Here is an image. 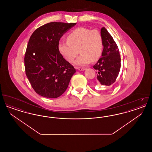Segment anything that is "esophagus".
<instances>
[{
  "label": "esophagus",
  "mask_w": 152,
  "mask_h": 152,
  "mask_svg": "<svg viewBox=\"0 0 152 152\" xmlns=\"http://www.w3.org/2000/svg\"><path fill=\"white\" fill-rule=\"evenodd\" d=\"M77 69L78 70L80 71H84V70L86 69L85 68H83V67H78V68H77Z\"/></svg>",
  "instance_id": "esophagus-1"
}]
</instances>
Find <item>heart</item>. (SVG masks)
<instances>
[{"label":"heart","instance_id":"heart-1","mask_svg":"<svg viewBox=\"0 0 152 152\" xmlns=\"http://www.w3.org/2000/svg\"><path fill=\"white\" fill-rule=\"evenodd\" d=\"M58 50L65 60L72 63L79 54L75 64L85 65L100 58L103 50V40L97 29L79 27L72 31L67 36L66 42H60Z\"/></svg>","mask_w":152,"mask_h":152}]
</instances>
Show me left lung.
Wrapping results in <instances>:
<instances>
[{
  "label": "left lung",
  "mask_w": 152,
  "mask_h": 152,
  "mask_svg": "<svg viewBox=\"0 0 152 152\" xmlns=\"http://www.w3.org/2000/svg\"><path fill=\"white\" fill-rule=\"evenodd\" d=\"M103 40L102 57L93 67L97 70V83L102 86L113 84L118 76L121 68V58L118 48L112 36L105 27L101 29Z\"/></svg>",
  "instance_id": "left-lung-1"
}]
</instances>
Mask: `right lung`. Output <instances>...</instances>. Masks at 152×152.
I'll use <instances>...</instances> for the list:
<instances>
[{
	"label": "right lung",
	"instance_id": "add662e5",
	"mask_svg": "<svg viewBox=\"0 0 152 152\" xmlns=\"http://www.w3.org/2000/svg\"><path fill=\"white\" fill-rule=\"evenodd\" d=\"M76 24L51 22L39 27L29 38L24 56L26 74L37 94L57 98L65 92L76 69L60 54V38Z\"/></svg>",
	"mask_w": 152,
	"mask_h": 152
}]
</instances>
